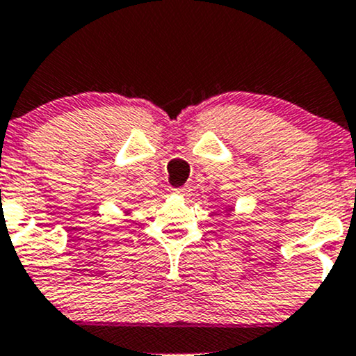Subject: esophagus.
I'll use <instances>...</instances> for the list:
<instances>
[{"mask_svg": "<svg viewBox=\"0 0 356 356\" xmlns=\"http://www.w3.org/2000/svg\"><path fill=\"white\" fill-rule=\"evenodd\" d=\"M175 192H177L178 195H183V197H188L192 190H190L188 186H179V188H175Z\"/></svg>", "mask_w": 356, "mask_h": 356, "instance_id": "1", "label": "esophagus"}]
</instances>
